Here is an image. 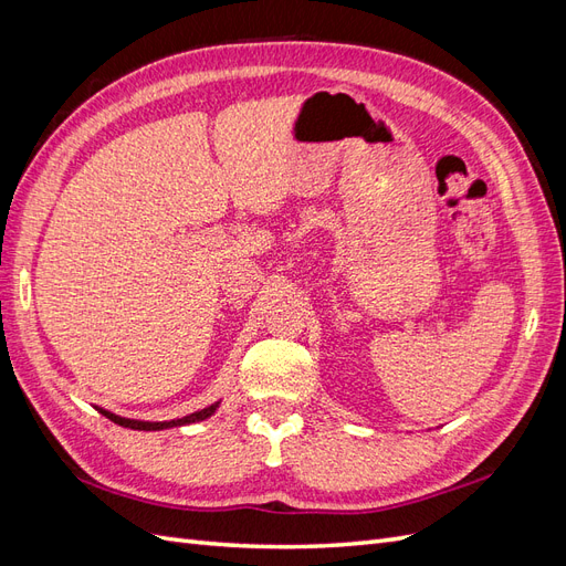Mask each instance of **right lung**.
<instances>
[{"instance_id": "obj_1", "label": "right lung", "mask_w": 566, "mask_h": 566, "mask_svg": "<svg viewBox=\"0 0 566 566\" xmlns=\"http://www.w3.org/2000/svg\"><path fill=\"white\" fill-rule=\"evenodd\" d=\"M219 401L202 408V410H196V413L186 416V418H179V420H169V422H142V420H129V418H119L115 413H108V410L98 408V413H104L108 420H113L115 424H123V427H129V430H144V432H153V430H167V427H179V424H191V422H200L205 418H210L214 410H217Z\"/></svg>"}]
</instances>
